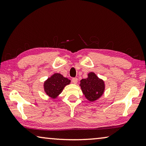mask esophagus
I'll list each match as a JSON object with an SVG mask.
<instances>
[{"label":"esophagus","mask_w":146,"mask_h":146,"mask_svg":"<svg viewBox=\"0 0 146 146\" xmlns=\"http://www.w3.org/2000/svg\"><path fill=\"white\" fill-rule=\"evenodd\" d=\"M72 82L74 84H76L78 82V78H72Z\"/></svg>","instance_id":"esophagus-1"}]
</instances>
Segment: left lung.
Returning a JSON list of instances; mask_svg holds the SVG:
<instances>
[{
    "label": "left lung",
    "instance_id": "8db88e82",
    "mask_svg": "<svg viewBox=\"0 0 146 146\" xmlns=\"http://www.w3.org/2000/svg\"><path fill=\"white\" fill-rule=\"evenodd\" d=\"M80 86L86 98L91 102L101 97L104 91V83L94 73H89L87 78L82 79Z\"/></svg>",
    "mask_w": 146,
    "mask_h": 146
}]
</instances>
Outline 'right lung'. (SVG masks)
Listing matches in <instances>:
<instances>
[{
    "label": "right lung",
    "instance_id": "add662e5",
    "mask_svg": "<svg viewBox=\"0 0 146 146\" xmlns=\"http://www.w3.org/2000/svg\"><path fill=\"white\" fill-rule=\"evenodd\" d=\"M70 83V80L59 73L54 74L44 83V90L47 95L51 98H56L64 88Z\"/></svg>",
    "mask_w": 146,
    "mask_h": 146
}]
</instances>
